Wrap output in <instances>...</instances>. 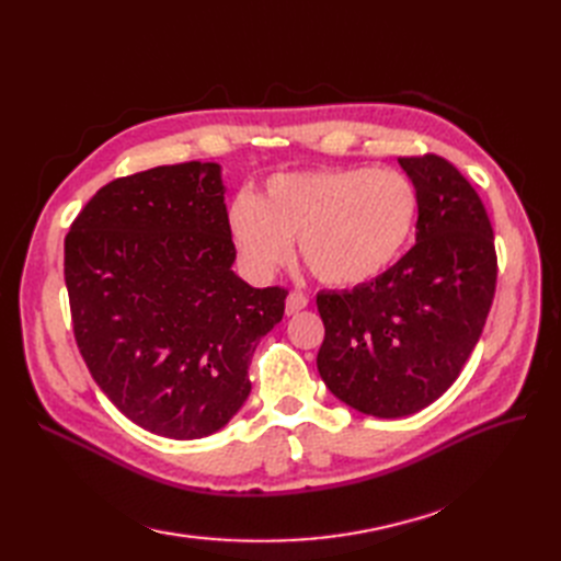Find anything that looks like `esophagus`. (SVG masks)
Masks as SVG:
<instances>
[{"mask_svg": "<svg viewBox=\"0 0 561 561\" xmlns=\"http://www.w3.org/2000/svg\"><path fill=\"white\" fill-rule=\"evenodd\" d=\"M309 307V299H307V295L304 293H290L287 295V301H285V313L287 316H295V313H299L301 309H307Z\"/></svg>", "mask_w": 561, "mask_h": 561, "instance_id": "1", "label": "esophagus"}]
</instances>
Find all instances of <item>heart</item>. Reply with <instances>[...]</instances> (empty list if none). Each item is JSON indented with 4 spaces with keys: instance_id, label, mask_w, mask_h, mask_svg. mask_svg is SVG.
Listing matches in <instances>:
<instances>
[{
    "instance_id": "1",
    "label": "heart",
    "mask_w": 561,
    "mask_h": 561,
    "mask_svg": "<svg viewBox=\"0 0 561 561\" xmlns=\"http://www.w3.org/2000/svg\"><path fill=\"white\" fill-rule=\"evenodd\" d=\"M416 219L410 178L360 165L274 175L260 196H233L227 213L231 243L252 278L274 276L297 241L304 264L332 287L383 276L410 245Z\"/></svg>"
}]
</instances>
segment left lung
I'll return each instance as SVG.
<instances>
[{"instance_id":"8db88e82","label":"left lung","mask_w":561,"mask_h":561,"mask_svg":"<svg viewBox=\"0 0 561 561\" xmlns=\"http://www.w3.org/2000/svg\"><path fill=\"white\" fill-rule=\"evenodd\" d=\"M398 163L419 192L414 248L383 276L316 297L320 379L379 419L416 414L458 379L496 290L494 231L478 192L443 157Z\"/></svg>"}]
</instances>
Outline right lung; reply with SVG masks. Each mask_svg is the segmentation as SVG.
<instances>
[{
  "label": "right lung",
  "mask_w": 561,
  "mask_h": 561,
  "mask_svg": "<svg viewBox=\"0 0 561 561\" xmlns=\"http://www.w3.org/2000/svg\"><path fill=\"white\" fill-rule=\"evenodd\" d=\"M225 192L217 163L151 168L105 184L65 239L81 358L118 412L161 437L227 426L285 311L283 287L233 274Z\"/></svg>",
  "instance_id": "1"
}]
</instances>
